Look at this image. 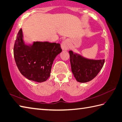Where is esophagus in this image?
<instances>
[{
    "instance_id": "34e87169",
    "label": "esophagus",
    "mask_w": 122,
    "mask_h": 122,
    "mask_svg": "<svg viewBox=\"0 0 122 122\" xmlns=\"http://www.w3.org/2000/svg\"><path fill=\"white\" fill-rule=\"evenodd\" d=\"M61 49H62L63 51H66L69 48V42L68 40H64V41L62 42L61 44Z\"/></svg>"
}]
</instances>
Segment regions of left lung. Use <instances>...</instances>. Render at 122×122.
Returning a JSON list of instances; mask_svg holds the SVG:
<instances>
[{
    "mask_svg": "<svg viewBox=\"0 0 122 122\" xmlns=\"http://www.w3.org/2000/svg\"><path fill=\"white\" fill-rule=\"evenodd\" d=\"M71 71L78 82L84 83L92 80L101 70L105 59L95 60L85 58L72 51H69Z\"/></svg>",
    "mask_w": 122,
    "mask_h": 122,
    "instance_id": "8db88e82",
    "label": "left lung"
}]
</instances>
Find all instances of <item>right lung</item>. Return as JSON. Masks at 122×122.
Wrapping results in <instances>:
<instances>
[{"label":"right lung","mask_w":122,"mask_h":122,"mask_svg":"<svg viewBox=\"0 0 122 122\" xmlns=\"http://www.w3.org/2000/svg\"><path fill=\"white\" fill-rule=\"evenodd\" d=\"M61 52L60 44L56 43H25L21 28L17 35L14 47V58L21 75L37 82L45 81L49 78L54 60Z\"/></svg>","instance_id":"obj_1"}]
</instances>
